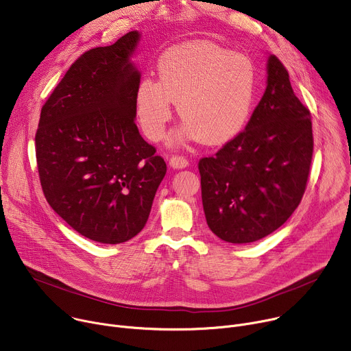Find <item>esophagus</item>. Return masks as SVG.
Segmentation results:
<instances>
[{"instance_id":"1","label":"esophagus","mask_w":351,"mask_h":351,"mask_svg":"<svg viewBox=\"0 0 351 351\" xmlns=\"http://www.w3.org/2000/svg\"><path fill=\"white\" fill-rule=\"evenodd\" d=\"M169 165L172 168H176V169H182V168H186L189 165V161L187 158H184L183 156H172L171 160H169Z\"/></svg>"}]
</instances>
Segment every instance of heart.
I'll list each match as a JSON object with an SVG mask.
<instances>
[{"mask_svg":"<svg viewBox=\"0 0 351 351\" xmlns=\"http://www.w3.org/2000/svg\"><path fill=\"white\" fill-rule=\"evenodd\" d=\"M157 71L158 79L144 76L134 95L137 121L149 138L164 136L173 101L184 119L178 140L222 144L244 128L257 90V71L247 57L213 41H194L167 49Z\"/></svg>","mask_w":351,"mask_h":351,"instance_id":"heart-1","label":"heart"}]
</instances>
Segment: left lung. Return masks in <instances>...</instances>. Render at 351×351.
I'll list each match as a JSON object with an SVG mask.
<instances>
[{"mask_svg": "<svg viewBox=\"0 0 351 351\" xmlns=\"http://www.w3.org/2000/svg\"><path fill=\"white\" fill-rule=\"evenodd\" d=\"M267 71L265 93L245 129L198 162L207 223L228 243L257 241L276 230L307 187L314 149L310 111L275 56Z\"/></svg>", "mask_w": 351, "mask_h": 351, "instance_id": "1", "label": "left lung"}]
</instances>
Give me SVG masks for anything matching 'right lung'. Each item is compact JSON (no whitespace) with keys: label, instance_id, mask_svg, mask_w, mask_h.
Returning <instances> with one entry per match:
<instances>
[{"label":"right lung","instance_id":"right-lung-1","mask_svg":"<svg viewBox=\"0 0 351 351\" xmlns=\"http://www.w3.org/2000/svg\"><path fill=\"white\" fill-rule=\"evenodd\" d=\"M140 40L82 54L41 108L36 158L51 208L82 236L104 244L145 225L167 164L134 123L140 72L130 62Z\"/></svg>","mask_w":351,"mask_h":351}]
</instances>
